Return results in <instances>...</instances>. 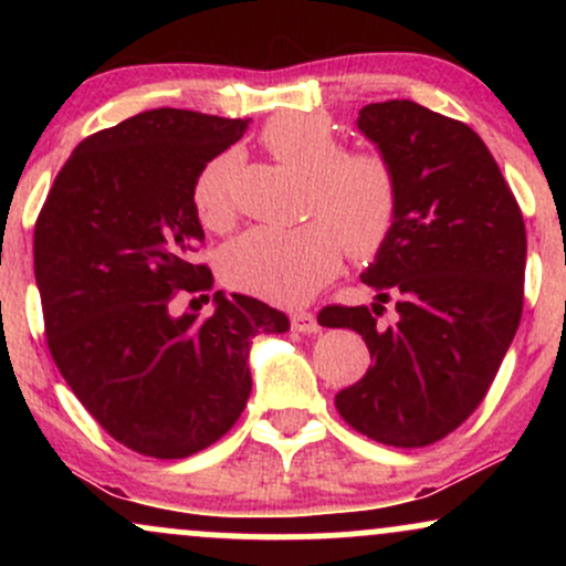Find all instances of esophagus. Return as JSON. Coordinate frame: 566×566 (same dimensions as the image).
Listing matches in <instances>:
<instances>
[{
  "label": "esophagus",
  "mask_w": 566,
  "mask_h": 566,
  "mask_svg": "<svg viewBox=\"0 0 566 566\" xmlns=\"http://www.w3.org/2000/svg\"><path fill=\"white\" fill-rule=\"evenodd\" d=\"M290 324L295 333H303V335H316L322 329L319 322H316V316L308 314V311H297V314H292Z\"/></svg>",
  "instance_id": "34e87169"
}]
</instances>
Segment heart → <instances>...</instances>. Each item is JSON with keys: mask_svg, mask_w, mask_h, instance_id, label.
<instances>
[{"mask_svg": "<svg viewBox=\"0 0 566 566\" xmlns=\"http://www.w3.org/2000/svg\"><path fill=\"white\" fill-rule=\"evenodd\" d=\"M263 146L292 170L308 175L305 216L316 218L295 229L244 231L223 250L220 271L233 287L279 305H301L337 274L343 247L365 261L386 244L399 212V180L380 151H340L335 127L316 114L271 119ZM237 154H223L197 178L193 207L205 229L229 231L237 220Z\"/></svg>", "mask_w": 566, "mask_h": 566, "instance_id": "b5f03b06", "label": "heart"}]
</instances>
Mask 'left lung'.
<instances>
[{"mask_svg": "<svg viewBox=\"0 0 566 566\" xmlns=\"http://www.w3.org/2000/svg\"><path fill=\"white\" fill-rule=\"evenodd\" d=\"M356 127L394 165L399 212L361 282L367 305H327L322 327H348L373 365L335 396L350 428L391 447H426L484 399L524 303V218L484 140L415 101L369 103ZM394 300L400 319H374Z\"/></svg>", "mask_w": 566, "mask_h": 566, "instance_id": "obj_1", "label": "left lung"}]
</instances>
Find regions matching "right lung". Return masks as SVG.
Wrapping results in <instances>:
<instances>
[{
  "mask_svg": "<svg viewBox=\"0 0 566 566\" xmlns=\"http://www.w3.org/2000/svg\"><path fill=\"white\" fill-rule=\"evenodd\" d=\"M250 119L151 108L84 138L34 229L48 346L76 399L129 450L178 460L237 423L255 335L290 319L250 295L175 316V290L212 287L193 186Z\"/></svg>",
  "mask_w": 566,
  "mask_h": 566,
  "instance_id": "right-lung-1",
  "label": "right lung"
}]
</instances>
